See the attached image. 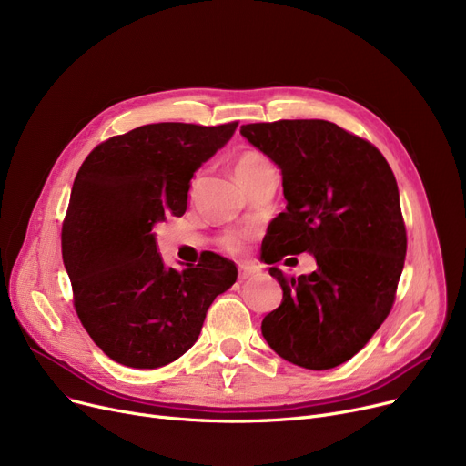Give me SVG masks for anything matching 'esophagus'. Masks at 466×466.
Masks as SVG:
<instances>
[{
  "mask_svg": "<svg viewBox=\"0 0 466 466\" xmlns=\"http://www.w3.org/2000/svg\"><path fill=\"white\" fill-rule=\"evenodd\" d=\"M258 276V268H253V266H241L239 268V279L246 281V279H251Z\"/></svg>",
  "mask_w": 466,
  "mask_h": 466,
  "instance_id": "esophagus-1",
  "label": "esophagus"
}]
</instances>
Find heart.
<instances>
[{"label": "heart", "instance_id": "b5f03b06", "mask_svg": "<svg viewBox=\"0 0 466 466\" xmlns=\"http://www.w3.org/2000/svg\"><path fill=\"white\" fill-rule=\"evenodd\" d=\"M268 169H274V166L258 151H243L236 158V164H234V174L241 185H246L248 181L264 174V171H268ZM251 238H253V232L248 228L228 230L220 236V246H223L230 253H239L248 248Z\"/></svg>", "mask_w": 466, "mask_h": 466}]
</instances>
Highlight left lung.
Masks as SVG:
<instances>
[{
  "instance_id": "obj_1",
  "label": "left lung",
  "mask_w": 466,
  "mask_h": 466,
  "mask_svg": "<svg viewBox=\"0 0 466 466\" xmlns=\"http://www.w3.org/2000/svg\"><path fill=\"white\" fill-rule=\"evenodd\" d=\"M239 134L283 176L287 208L268 228V264L300 253L317 262L300 278L270 268L283 300L262 319V336L292 364L334 369L366 346L395 302L406 257L397 179L372 143L329 120L257 122Z\"/></svg>"
}]
</instances>
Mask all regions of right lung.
<instances>
[{
    "instance_id": "add662e5",
    "label": "right lung",
    "mask_w": 466,
    "mask_h": 466,
    "mask_svg": "<svg viewBox=\"0 0 466 466\" xmlns=\"http://www.w3.org/2000/svg\"><path fill=\"white\" fill-rule=\"evenodd\" d=\"M236 128L238 122L145 125L100 143L79 167L62 258L83 327L115 362H174L198 339L215 297L234 285L236 264L215 253L183 270L166 268L153 228L187 211L194 171Z\"/></svg>"
}]
</instances>
